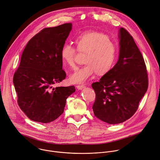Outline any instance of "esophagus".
Returning <instances> with one entry per match:
<instances>
[{"label":"esophagus","mask_w":160,"mask_h":160,"mask_svg":"<svg viewBox=\"0 0 160 160\" xmlns=\"http://www.w3.org/2000/svg\"><path fill=\"white\" fill-rule=\"evenodd\" d=\"M76 88L78 89H82L85 88V86L84 85H78V86H76Z\"/></svg>","instance_id":"esophagus-1"}]
</instances>
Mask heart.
Instances as JSON below:
<instances>
[{"label": "heart", "mask_w": 160, "mask_h": 160, "mask_svg": "<svg viewBox=\"0 0 160 160\" xmlns=\"http://www.w3.org/2000/svg\"><path fill=\"white\" fill-rule=\"evenodd\" d=\"M76 44L77 48L65 43L60 51L63 63L71 68L76 66L78 51L86 53V64L70 76L72 82L83 83L95 72L103 75L113 67L118 57V48L107 35L97 31L85 32L76 37Z\"/></svg>", "instance_id": "b5f03b06"}]
</instances>
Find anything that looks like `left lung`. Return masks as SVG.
Here are the masks:
<instances>
[{
  "label": "left lung",
  "mask_w": 160,
  "mask_h": 160,
  "mask_svg": "<svg viewBox=\"0 0 160 160\" xmlns=\"http://www.w3.org/2000/svg\"><path fill=\"white\" fill-rule=\"evenodd\" d=\"M120 53L115 66L91 85L96 94L94 115L110 124L122 123L137 111L148 87L144 58L133 37L123 28L119 32Z\"/></svg>",
  "instance_id": "8db88e82"
}]
</instances>
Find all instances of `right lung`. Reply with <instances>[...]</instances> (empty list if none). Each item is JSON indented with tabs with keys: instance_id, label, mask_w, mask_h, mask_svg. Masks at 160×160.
<instances>
[{
	"instance_id": "obj_1",
	"label": "right lung",
	"mask_w": 160,
	"mask_h": 160,
	"mask_svg": "<svg viewBox=\"0 0 160 160\" xmlns=\"http://www.w3.org/2000/svg\"><path fill=\"white\" fill-rule=\"evenodd\" d=\"M71 29V22L45 28L22 52L13 83L19 108L32 120L45 123L57 119L63 113L67 98L76 91L74 86L53 87L66 77L60 51Z\"/></svg>"
}]
</instances>
